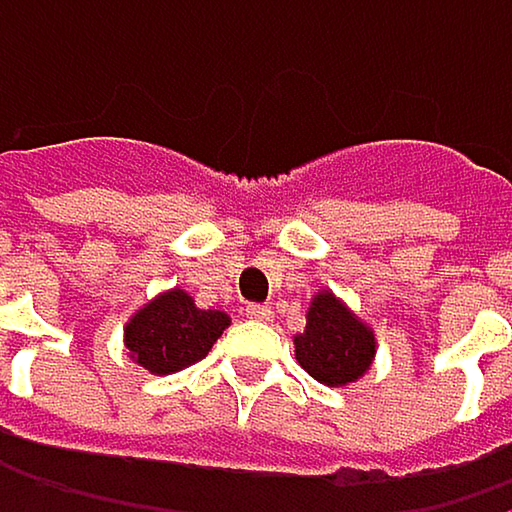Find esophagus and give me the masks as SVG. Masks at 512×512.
Segmentation results:
<instances>
[{
  "instance_id": "esophagus-1",
  "label": "esophagus",
  "mask_w": 512,
  "mask_h": 512,
  "mask_svg": "<svg viewBox=\"0 0 512 512\" xmlns=\"http://www.w3.org/2000/svg\"><path fill=\"white\" fill-rule=\"evenodd\" d=\"M246 317L263 323V320H269V317H272V308H269V305H246Z\"/></svg>"
}]
</instances>
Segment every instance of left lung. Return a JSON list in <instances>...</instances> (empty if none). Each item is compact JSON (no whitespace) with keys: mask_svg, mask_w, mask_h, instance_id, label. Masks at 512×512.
<instances>
[{"mask_svg":"<svg viewBox=\"0 0 512 512\" xmlns=\"http://www.w3.org/2000/svg\"><path fill=\"white\" fill-rule=\"evenodd\" d=\"M293 353L317 382L344 388L370 370L376 335L341 296L317 290L305 314V332L293 335Z\"/></svg>","mask_w":512,"mask_h":512,"instance_id":"1","label":"left lung"}]
</instances>
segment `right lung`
I'll return each mask as SVG.
<instances>
[{
    "label": "right lung",
    "instance_id": "obj_1",
    "mask_svg": "<svg viewBox=\"0 0 512 512\" xmlns=\"http://www.w3.org/2000/svg\"><path fill=\"white\" fill-rule=\"evenodd\" d=\"M228 326L231 317L225 311H204L186 290L171 287L127 320L124 350L148 373L168 376L207 356Z\"/></svg>",
    "mask_w": 512,
    "mask_h": 512
}]
</instances>
